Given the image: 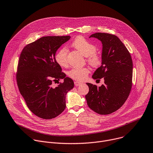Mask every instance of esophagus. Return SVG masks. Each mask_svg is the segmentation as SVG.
<instances>
[{"label":"esophagus","mask_w":153,"mask_h":153,"mask_svg":"<svg viewBox=\"0 0 153 153\" xmlns=\"http://www.w3.org/2000/svg\"><path fill=\"white\" fill-rule=\"evenodd\" d=\"M74 84H75V85L76 86H78V85H80L82 83L80 82H78V81H75V82H74Z\"/></svg>","instance_id":"esophagus-1"}]
</instances>
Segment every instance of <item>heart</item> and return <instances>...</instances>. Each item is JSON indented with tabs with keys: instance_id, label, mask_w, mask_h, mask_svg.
Here are the masks:
<instances>
[{
	"instance_id": "1",
	"label": "heart",
	"mask_w": 153,
	"mask_h": 153,
	"mask_svg": "<svg viewBox=\"0 0 153 153\" xmlns=\"http://www.w3.org/2000/svg\"><path fill=\"white\" fill-rule=\"evenodd\" d=\"M71 46L86 56L87 62L92 66L96 67L101 64V57L96 52V46L83 37H76L71 43ZM55 58L56 62L60 66L66 67L68 63V49L66 48L59 49L56 53ZM89 73V68L84 67L72 68L68 72V75L74 79L83 81L87 78Z\"/></svg>"
}]
</instances>
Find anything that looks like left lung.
<instances>
[{
  "instance_id": "1",
  "label": "left lung",
  "mask_w": 153,
  "mask_h": 153,
  "mask_svg": "<svg viewBox=\"0 0 153 153\" xmlns=\"http://www.w3.org/2000/svg\"><path fill=\"white\" fill-rule=\"evenodd\" d=\"M102 44L101 66L92 78H104V84L97 85L87 83L89 88L85 95L90 108L100 114H110L123 106L127 100L132 86L133 62L126 46L116 36L97 33L91 34Z\"/></svg>"
}]
</instances>
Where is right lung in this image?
I'll use <instances>...</instances> for the list:
<instances>
[{
	"label": "right lung",
	"mask_w": 153,
	"mask_h": 153,
	"mask_svg": "<svg viewBox=\"0 0 153 153\" xmlns=\"http://www.w3.org/2000/svg\"><path fill=\"white\" fill-rule=\"evenodd\" d=\"M70 39L43 37L21 52L16 75L18 87L29 109L39 117L51 119L62 113L66 108V95L74 87L55 58L59 48ZM59 79L64 82L53 87L52 81Z\"/></svg>",
	"instance_id": "1"
}]
</instances>
